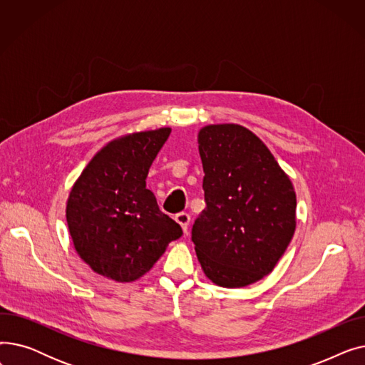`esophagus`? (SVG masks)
<instances>
[{
	"instance_id": "34e87169",
	"label": "esophagus",
	"mask_w": 365,
	"mask_h": 365,
	"mask_svg": "<svg viewBox=\"0 0 365 365\" xmlns=\"http://www.w3.org/2000/svg\"><path fill=\"white\" fill-rule=\"evenodd\" d=\"M175 219H176V222L182 226L183 232H186V231H187V226H189V222H190L189 215H187V213H178Z\"/></svg>"
}]
</instances>
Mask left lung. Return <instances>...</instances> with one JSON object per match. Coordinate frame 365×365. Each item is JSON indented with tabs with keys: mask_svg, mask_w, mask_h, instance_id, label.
Wrapping results in <instances>:
<instances>
[{
	"mask_svg": "<svg viewBox=\"0 0 365 365\" xmlns=\"http://www.w3.org/2000/svg\"><path fill=\"white\" fill-rule=\"evenodd\" d=\"M205 208L192 226L208 279L240 289L271 274L296 229L292 180L255 133L213 124L198 133Z\"/></svg>",
	"mask_w": 365,
	"mask_h": 365,
	"instance_id": "obj_1",
	"label": "left lung"
}]
</instances>
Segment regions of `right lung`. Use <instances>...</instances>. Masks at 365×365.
<instances>
[{
	"instance_id": "obj_1",
	"label": "right lung",
	"mask_w": 365,
	"mask_h": 365,
	"mask_svg": "<svg viewBox=\"0 0 365 365\" xmlns=\"http://www.w3.org/2000/svg\"><path fill=\"white\" fill-rule=\"evenodd\" d=\"M170 128L133 133L101 149L75 182L66 222L80 257L106 278L130 282L145 275L182 237L149 189V167Z\"/></svg>"
}]
</instances>
